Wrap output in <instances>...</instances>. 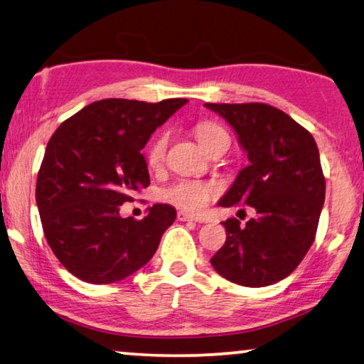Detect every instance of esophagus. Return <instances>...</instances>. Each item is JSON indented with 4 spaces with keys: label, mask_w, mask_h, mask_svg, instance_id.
Listing matches in <instances>:
<instances>
[{
    "label": "esophagus",
    "mask_w": 364,
    "mask_h": 364,
    "mask_svg": "<svg viewBox=\"0 0 364 364\" xmlns=\"http://www.w3.org/2000/svg\"><path fill=\"white\" fill-rule=\"evenodd\" d=\"M178 220L180 221H199V218H196L194 215H189L186 212H178Z\"/></svg>",
    "instance_id": "1"
}]
</instances>
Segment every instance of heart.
Returning <instances> with one entry per match:
<instances>
[{
    "mask_svg": "<svg viewBox=\"0 0 364 364\" xmlns=\"http://www.w3.org/2000/svg\"><path fill=\"white\" fill-rule=\"evenodd\" d=\"M196 139L199 141V144L207 149L208 146H212L215 141L221 138H228V133L221 128L220 125L213 122H200L197 123L194 128ZM167 134L162 133L152 141L149 147V152H147V160L152 167H157L162 162L165 157V149H167ZM217 194V186L213 183L207 181H197V180H184L176 183L175 186H171L165 197L170 202H173L175 205L184 208V210L189 212H200L208 202H210L212 197Z\"/></svg>",
    "mask_w": 364,
    "mask_h": 364,
    "instance_id": "obj_1",
    "label": "heart"
}]
</instances>
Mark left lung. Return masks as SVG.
Instances as JSON below:
<instances>
[{"label":"left lung","mask_w":364,"mask_h":364,"mask_svg":"<svg viewBox=\"0 0 364 364\" xmlns=\"http://www.w3.org/2000/svg\"><path fill=\"white\" fill-rule=\"evenodd\" d=\"M230 123L249 165L218 200L249 205L255 218L223 221L226 241L210 258L225 279L264 287L287 278L315 241L326 181L315 139L268 104H204Z\"/></svg>","instance_id":"obj_1"}]
</instances>
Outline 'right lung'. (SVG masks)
Returning <instances> with one entry per match:
<instances>
[{"instance_id": "obj_1", "label": "right lung", "mask_w": 364, "mask_h": 364, "mask_svg": "<svg viewBox=\"0 0 364 364\" xmlns=\"http://www.w3.org/2000/svg\"><path fill=\"white\" fill-rule=\"evenodd\" d=\"M188 100H102L72 115L49 139L36 180L49 247L78 279L110 284L151 260L173 225L175 207L154 204L143 220L120 205L149 186L143 156L151 134Z\"/></svg>"}]
</instances>
